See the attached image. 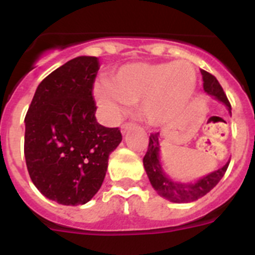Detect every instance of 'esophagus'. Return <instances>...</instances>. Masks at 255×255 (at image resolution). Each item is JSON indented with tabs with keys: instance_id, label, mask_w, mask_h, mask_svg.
I'll return each instance as SVG.
<instances>
[{
	"instance_id": "1",
	"label": "esophagus",
	"mask_w": 255,
	"mask_h": 255,
	"mask_svg": "<svg viewBox=\"0 0 255 255\" xmlns=\"http://www.w3.org/2000/svg\"><path fill=\"white\" fill-rule=\"evenodd\" d=\"M132 128H134V124H131V123L124 124V125L121 126V132H123V134H125L126 131H129V130H131Z\"/></svg>"
}]
</instances>
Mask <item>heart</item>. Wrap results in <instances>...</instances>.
Masks as SVG:
<instances>
[{"label": "heart", "mask_w": 255, "mask_h": 255, "mask_svg": "<svg viewBox=\"0 0 255 255\" xmlns=\"http://www.w3.org/2000/svg\"><path fill=\"white\" fill-rule=\"evenodd\" d=\"M195 87V70L185 61L134 62L117 70L111 83L97 82L93 93L108 120H120L129 106L138 105L144 121L162 126L180 116Z\"/></svg>", "instance_id": "b5f03b06"}]
</instances>
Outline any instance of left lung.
Segmentation results:
<instances>
[{"mask_svg":"<svg viewBox=\"0 0 255 255\" xmlns=\"http://www.w3.org/2000/svg\"><path fill=\"white\" fill-rule=\"evenodd\" d=\"M202 78H203V89L209 96H213L216 100L224 103L227 107L229 112L231 114V105L227 100L224 89L220 85L217 79L212 74L207 73L206 70H200ZM159 132L150 134L148 150L143 158L144 168L147 172L149 181L154 190L161 197L166 198L173 203H189L194 202L199 198L204 197L207 193L212 190L218 184L225 172H226L229 163L227 162L224 167L218 168L215 172L208 173L207 176L202 177L197 182H177L171 180L170 177L163 172V168L159 161V143H158Z\"/></svg>","mask_w":255,"mask_h":255,"instance_id":"1","label":"left lung"}]
</instances>
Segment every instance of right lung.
Listing matches in <instances>:
<instances>
[{"mask_svg": "<svg viewBox=\"0 0 255 255\" xmlns=\"http://www.w3.org/2000/svg\"><path fill=\"white\" fill-rule=\"evenodd\" d=\"M98 58L80 56L52 71L25 116L24 154L31 181L48 199L85 204L100 190L108 157L123 140L119 128L97 123L93 84Z\"/></svg>", "mask_w": 255, "mask_h": 255, "instance_id": "obj_1", "label": "right lung"}]
</instances>
